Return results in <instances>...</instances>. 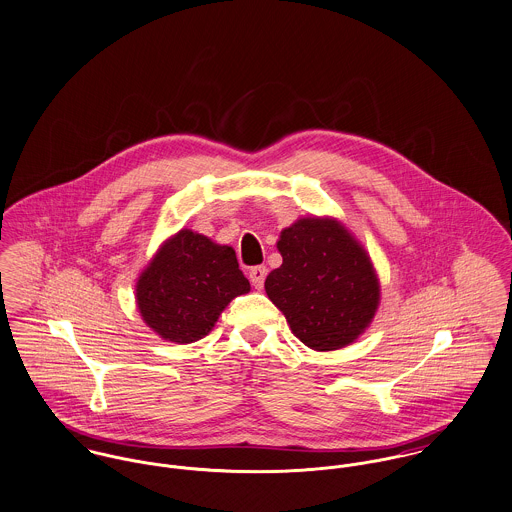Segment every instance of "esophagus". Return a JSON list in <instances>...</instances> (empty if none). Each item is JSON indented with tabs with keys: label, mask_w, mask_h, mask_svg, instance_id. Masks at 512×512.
<instances>
[{
	"label": "esophagus",
	"mask_w": 512,
	"mask_h": 512,
	"mask_svg": "<svg viewBox=\"0 0 512 512\" xmlns=\"http://www.w3.org/2000/svg\"><path fill=\"white\" fill-rule=\"evenodd\" d=\"M265 277H267V267H265V265L253 267V269L249 271V281H251V284H253L257 290H261V288H263V284H265Z\"/></svg>",
	"instance_id": "esophagus-1"
}]
</instances>
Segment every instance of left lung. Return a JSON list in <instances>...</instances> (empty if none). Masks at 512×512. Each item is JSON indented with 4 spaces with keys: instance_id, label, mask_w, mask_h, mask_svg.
I'll return each instance as SVG.
<instances>
[{
    "instance_id": "1",
    "label": "left lung",
    "mask_w": 512,
    "mask_h": 512,
    "mask_svg": "<svg viewBox=\"0 0 512 512\" xmlns=\"http://www.w3.org/2000/svg\"><path fill=\"white\" fill-rule=\"evenodd\" d=\"M283 265L269 273L265 290L292 334L316 351H334L371 326L381 283L355 235L330 216L298 218L281 231Z\"/></svg>"
}]
</instances>
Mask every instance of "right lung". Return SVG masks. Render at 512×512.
Returning <instances> with one entry per match:
<instances>
[{
    "instance_id": "right-lung-1",
    "label": "right lung",
    "mask_w": 512,
    "mask_h": 512,
    "mask_svg": "<svg viewBox=\"0 0 512 512\" xmlns=\"http://www.w3.org/2000/svg\"><path fill=\"white\" fill-rule=\"evenodd\" d=\"M249 290L233 247L180 229L163 241L141 271L135 302L157 336L192 343L208 336L229 302Z\"/></svg>"
}]
</instances>
